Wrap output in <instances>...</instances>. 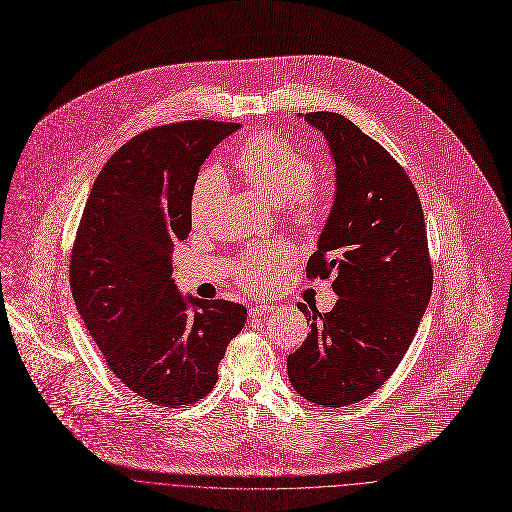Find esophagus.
Masks as SVG:
<instances>
[{
    "mask_svg": "<svg viewBox=\"0 0 512 512\" xmlns=\"http://www.w3.org/2000/svg\"><path fill=\"white\" fill-rule=\"evenodd\" d=\"M272 311H274V306H270V304H254V306H250V309H248V315L252 319H256V317H264V315H268Z\"/></svg>",
    "mask_w": 512,
    "mask_h": 512,
    "instance_id": "obj_1",
    "label": "esophagus"
}]
</instances>
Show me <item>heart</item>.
Segmentation results:
<instances>
[{
	"label": "heart",
	"mask_w": 512,
	"mask_h": 512,
	"mask_svg": "<svg viewBox=\"0 0 512 512\" xmlns=\"http://www.w3.org/2000/svg\"><path fill=\"white\" fill-rule=\"evenodd\" d=\"M236 169L244 183L272 203H286V216L302 226H317L331 203L327 185L317 183L315 161L272 131L252 135L236 153ZM224 189L220 171H203L189 195V222L201 230L210 226ZM292 256L282 244L250 248L234 266L236 282L250 292H264L290 266Z\"/></svg>",
	"instance_id": "b5f03b06"
}]
</instances>
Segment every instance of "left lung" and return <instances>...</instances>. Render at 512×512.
<instances>
[{
	"mask_svg": "<svg viewBox=\"0 0 512 512\" xmlns=\"http://www.w3.org/2000/svg\"><path fill=\"white\" fill-rule=\"evenodd\" d=\"M337 167V195L306 264L329 278L331 313L298 302L311 333L288 355L292 387L317 405L343 407L379 389L412 345L432 296L434 272L418 191L405 169L339 113H306Z\"/></svg>",
	"mask_w": 512,
	"mask_h": 512,
	"instance_id": "8db88e82",
	"label": "left lung"
}]
</instances>
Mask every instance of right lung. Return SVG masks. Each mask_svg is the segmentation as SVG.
Returning a JSON list of instances; mask_svg holds the SVG:
<instances>
[{
  "label": "right lung",
  "instance_id": "obj_1",
  "mask_svg": "<svg viewBox=\"0 0 512 512\" xmlns=\"http://www.w3.org/2000/svg\"><path fill=\"white\" fill-rule=\"evenodd\" d=\"M238 123L183 121L147 129L100 169L76 230L70 288L111 371L161 407L206 397L246 306L183 298L171 278L201 163ZM191 301L196 311L189 314Z\"/></svg>",
  "mask_w": 512,
  "mask_h": 512
}]
</instances>
